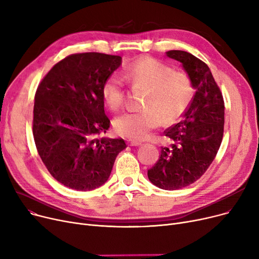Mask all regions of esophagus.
Listing matches in <instances>:
<instances>
[{
    "label": "esophagus",
    "instance_id": "obj_1",
    "mask_svg": "<svg viewBox=\"0 0 259 259\" xmlns=\"http://www.w3.org/2000/svg\"><path fill=\"white\" fill-rule=\"evenodd\" d=\"M142 143L141 142H139V141H133V140H129L128 141V145L129 146H132V147H138V146H140Z\"/></svg>",
    "mask_w": 259,
    "mask_h": 259
}]
</instances>
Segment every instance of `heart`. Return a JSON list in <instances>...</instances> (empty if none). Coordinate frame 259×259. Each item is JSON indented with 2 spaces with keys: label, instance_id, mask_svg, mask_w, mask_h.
<instances>
[{
  "label": "heart",
  "instance_id": "1",
  "mask_svg": "<svg viewBox=\"0 0 259 259\" xmlns=\"http://www.w3.org/2000/svg\"><path fill=\"white\" fill-rule=\"evenodd\" d=\"M125 75L135 91H145L141 111L128 112L114 119L117 134L133 141H143L160 126L161 120L171 124L189 108L193 98L191 79L187 73L176 71L164 62L144 57L125 68ZM107 107L116 112L124 105L126 90L122 79L113 74L103 85Z\"/></svg>",
  "mask_w": 259,
  "mask_h": 259
}]
</instances>
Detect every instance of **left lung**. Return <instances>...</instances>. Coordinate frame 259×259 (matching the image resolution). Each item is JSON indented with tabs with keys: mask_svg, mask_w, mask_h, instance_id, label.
<instances>
[{
	"mask_svg": "<svg viewBox=\"0 0 259 259\" xmlns=\"http://www.w3.org/2000/svg\"><path fill=\"white\" fill-rule=\"evenodd\" d=\"M166 54L182 63L195 94L184 119L165 131L173 144L161 147L156 164L148 170V179L160 189L178 190L200 179L215 158L224 135L225 103L206 63L183 50Z\"/></svg>",
	"mask_w": 259,
	"mask_h": 259,
	"instance_id": "1",
	"label": "left lung"
}]
</instances>
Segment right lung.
Listing matches in <instances>:
<instances>
[{"instance_id":"right-lung-1","label":"right lung","mask_w":259,"mask_h":259,"mask_svg":"<svg viewBox=\"0 0 259 259\" xmlns=\"http://www.w3.org/2000/svg\"><path fill=\"white\" fill-rule=\"evenodd\" d=\"M121 64L118 56L75 53L54 65L34 97L32 132L38 155L62 185L90 191L110 176L122 139L99 140L110 120L105 114L103 85Z\"/></svg>"}]
</instances>
